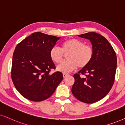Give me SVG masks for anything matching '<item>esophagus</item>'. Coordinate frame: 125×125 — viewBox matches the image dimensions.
Wrapping results in <instances>:
<instances>
[{
	"label": "esophagus",
	"instance_id": "1",
	"mask_svg": "<svg viewBox=\"0 0 125 125\" xmlns=\"http://www.w3.org/2000/svg\"><path fill=\"white\" fill-rule=\"evenodd\" d=\"M67 75H69L67 74H65V73H63V78H66Z\"/></svg>",
	"mask_w": 125,
	"mask_h": 125
}]
</instances>
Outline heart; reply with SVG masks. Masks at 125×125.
Listing matches in <instances>:
<instances>
[{"label":"heart","instance_id":"heart-1","mask_svg":"<svg viewBox=\"0 0 125 125\" xmlns=\"http://www.w3.org/2000/svg\"><path fill=\"white\" fill-rule=\"evenodd\" d=\"M66 55V61L58 66L57 70L61 72H71L77 67L79 69L85 67L90 62L94 55L93 47L89 44H84L81 40L71 38L61 44V49L54 46L50 50V56L53 62L59 64Z\"/></svg>","mask_w":125,"mask_h":125}]
</instances>
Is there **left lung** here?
Instances as JSON below:
<instances>
[{
	"mask_svg": "<svg viewBox=\"0 0 125 125\" xmlns=\"http://www.w3.org/2000/svg\"><path fill=\"white\" fill-rule=\"evenodd\" d=\"M78 36L90 40L94 55L89 64L74 75L71 92L81 102L93 104L104 98L114 84L117 56L110 43L101 35L91 32Z\"/></svg>",
	"mask_w": 125,
	"mask_h": 125,
	"instance_id": "8db88e82",
	"label": "left lung"
}]
</instances>
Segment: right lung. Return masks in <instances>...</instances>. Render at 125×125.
Wrapping results in <instances>:
<instances>
[{
  "mask_svg": "<svg viewBox=\"0 0 125 125\" xmlns=\"http://www.w3.org/2000/svg\"><path fill=\"white\" fill-rule=\"evenodd\" d=\"M60 38L36 32L16 46L11 78L16 90L25 98L34 102L46 100L62 81L63 74L59 71L50 74L51 70L55 69L50 51Z\"/></svg>",
  "mask_w": 125,
  "mask_h": 125,
  "instance_id": "add662e5",
  "label": "right lung"
}]
</instances>
